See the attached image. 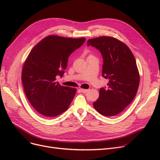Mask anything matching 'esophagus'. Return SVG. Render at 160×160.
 Here are the masks:
<instances>
[{
  "instance_id": "esophagus-1",
  "label": "esophagus",
  "mask_w": 160,
  "mask_h": 160,
  "mask_svg": "<svg viewBox=\"0 0 160 160\" xmlns=\"http://www.w3.org/2000/svg\"><path fill=\"white\" fill-rule=\"evenodd\" d=\"M80 91L83 93H87L89 91V89H80Z\"/></svg>"
}]
</instances>
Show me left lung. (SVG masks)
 Here are the masks:
<instances>
[{
    "mask_svg": "<svg viewBox=\"0 0 160 160\" xmlns=\"http://www.w3.org/2000/svg\"><path fill=\"white\" fill-rule=\"evenodd\" d=\"M87 44L101 53L102 75L109 79L108 88L100 89L99 97L93 106L104 116H115L132 102L137 93L139 74L136 59L127 45L112 37L91 39Z\"/></svg>",
    "mask_w": 160,
    "mask_h": 160,
    "instance_id": "1",
    "label": "left lung"
}]
</instances>
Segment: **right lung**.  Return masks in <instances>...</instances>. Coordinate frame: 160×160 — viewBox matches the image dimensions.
Segmentation results:
<instances>
[{
  "mask_svg": "<svg viewBox=\"0 0 160 160\" xmlns=\"http://www.w3.org/2000/svg\"><path fill=\"white\" fill-rule=\"evenodd\" d=\"M85 41L86 38L50 36L30 51L21 78L27 98L40 114L55 117L69 108L77 89L62 86L56 78L63 77L69 56Z\"/></svg>",
  "mask_w": 160,
  "mask_h": 160,
  "instance_id": "obj_1",
  "label": "right lung"
}]
</instances>
